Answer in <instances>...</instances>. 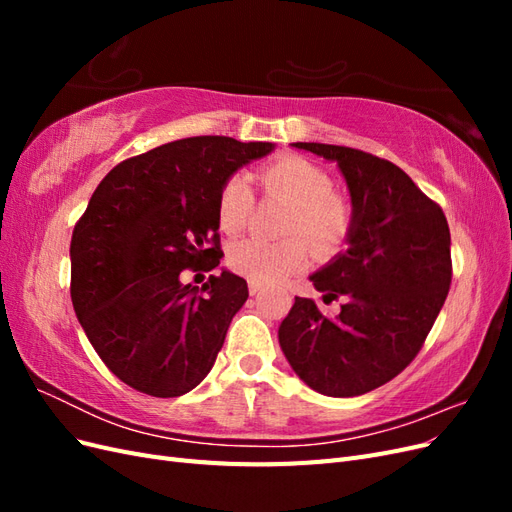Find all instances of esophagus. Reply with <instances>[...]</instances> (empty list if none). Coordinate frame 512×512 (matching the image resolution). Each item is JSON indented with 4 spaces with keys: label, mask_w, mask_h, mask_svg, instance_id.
Segmentation results:
<instances>
[{
    "label": "esophagus",
    "mask_w": 512,
    "mask_h": 512,
    "mask_svg": "<svg viewBox=\"0 0 512 512\" xmlns=\"http://www.w3.org/2000/svg\"><path fill=\"white\" fill-rule=\"evenodd\" d=\"M262 292V284H256V282H250V294L252 297H256V294Z\"/></svg>",
    "instance_id": "obj_1"
}]
</instances>
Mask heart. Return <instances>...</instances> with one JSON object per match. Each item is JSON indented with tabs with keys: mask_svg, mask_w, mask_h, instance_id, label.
I'll return each instance as SVG.
<instances>
[{
	"mask_svg": "<svg viewBox=\"0 0 512 512\" xmlns=\"http://www.w3.org/2000/svg\"><path fill=\"white\" fill-rule=\"evenodd\" d=\"M262 190L290 205L284 222L282 243L245 239L232 245L228 262L232 271L250 282L271 286L299 273L307 262V243L318 254L337 250L352 228L354 211L350 200L331 188L327 170L301 156H284L262 166L258 173ZM254 192L245 177L235 175L224 181L218 196V224L228 235H237L250 220Z\"/></svg>",
	"mask_w": 512,
	"mask_h": 512,
	"instance_id": "b5f03b06",
	"label": "heart"
}]
</instances>
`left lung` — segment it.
Masks as SVG:
<instances>
[{"label":"left lung","mask_w":512,"mask_h":512,"mask_svg":"<svg viewBox=\"0 0 512 512\" xmlns=\"http://www.w3.org/2000/svg\"><path fill=\"white\" fill-rule=\"evenodd\" d=\"M292 147L335 162L354 211L348 250L309 275L322 301L342 299L327 318L294 297L280 346L309 389L356 397L404 371L421 350L451 286V232L442 209L389 160L322 145Z\"/></svg>","instance_id":"left-lung-1"}]
</instances>
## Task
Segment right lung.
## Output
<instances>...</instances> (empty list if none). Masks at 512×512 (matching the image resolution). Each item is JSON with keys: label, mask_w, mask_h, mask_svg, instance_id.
<instances>
[{"label": "right lung", "mask_w": 512, "mask_h": 512, "mask_svg": "<svg viewBox=\"0 0 512 512\" xmlns=\"http://www.w3.org/2000/svg\"><path fill=\"white\" fill-rule=\"evenodd\" d=\"M273 149L181 138L123 160L89 198L70 243L72 305L104 365L132 389L179 397L211 371L250 292L226 269L203 288L183 284L181 271L220 265L222 185Z\"/></svg>", "instance_id": "1"}]
</instances>
